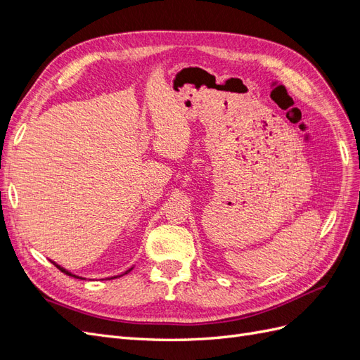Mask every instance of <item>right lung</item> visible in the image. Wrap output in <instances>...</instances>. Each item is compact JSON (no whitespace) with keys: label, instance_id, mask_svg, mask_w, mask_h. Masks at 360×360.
I'll list each match as a JSON object with an SVG mask.
<instances>
[{"label":"right lung","instance_id":"1","mask_svg":"<svg viewBox=\"0 0 360 360\" xmlns=\"http://www.w3.org/2000/svg\"><path fill=\"white\" fill-rule=\"evenodd\" d=\"M51 263H53V261H51ZM53 264H56V266H57V267H58V269H60V270H61V271H64V274H66V275H70V276H75V278H79V279H84V278H81V276H76V275H72V274H70V271H69V270H66V269H63V267H61V266H58V264H57V263H53ZM130 270H132V269H129V270H127V271H124V274H123V275H126V274H129V271H130ZM123 275H122V276H123ZM114 278H117V276H114ZM114 278H111V279H114Z\"/></svg>","mask_w":360,"mask_h":360}]
</instances>
